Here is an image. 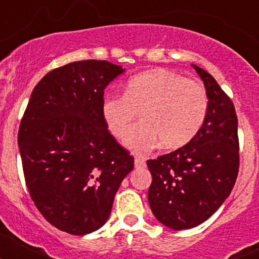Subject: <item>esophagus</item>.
<instances>
[{
  "instance_id": "esophagus-1",
  "label": "esophagus",
  "mask_w": 259,
  "mask_h": 259,
  "mask_svg": "<svg viewBox=\"0 0 259 259\" xmlns=\"http://www.w3.org/2000/svg\"><path fill=\"white\" fill-rule=\"evenodd\" d=\"M145 166V159L141 157H136L135 158V167L136 168H141V167Z\"/></svg>"
}]
</instances>
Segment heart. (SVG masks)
Listing matches in <instances>:
<instances>
[{"instance_id":"1","label":"heart","mask_w":259,"mask_h":259,"mask_svg":"<svg viewBox=\"0 0 259 259\" xmlns=\"http://www.w3.org/2000/svg\"><path fill=\"white\" fill-rule=\"evenodd\" d=\"M209 98L200 81L163 68L131 77L124 95H107L102 116L116 139H124L141 111L142 123L124 144L137 154H146L162 143L167 149L188 144L206 119Z\"/></svg>"}]
</instances>
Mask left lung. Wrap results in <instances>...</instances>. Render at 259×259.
<instances>
[{"label":"left lung","mask_w":259,"mask_h":259,"mask_svg":"<svg viewBox=\"0 0 259 259\" xmlns=\"http://www.w3.org/2000/svg\"><path fill=\"white\" fill-rule=\"evenodd\" d=\"M209 109L198 134L180 149L146 162L152 174L148 192L155 218L172 230L203 223L230 196L239 174L237 115L233 102L198 66Z\"/></svg>","instance_id":"1"}]
</instances>
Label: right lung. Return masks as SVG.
Wrapping results in <instances>:
<instances>
[{
    "label": "right lung",
    "instance_id": "1",
    "mask_svg": "<svg viewBox=\"0 0 259 259\" xmlns=\"http://www.w3.org/2000/svg\"><path fill=\"white\" fill-rule=\"evenodd\" d=\"M124 71L107 61L72 62L33 88L18 145L29 196L45 219L71 235H87L109 219L134 157L107 130L104 91Z\"/></svg>",
    "mask_w": 259,
    "mask_h": 259
}]
</instances>
